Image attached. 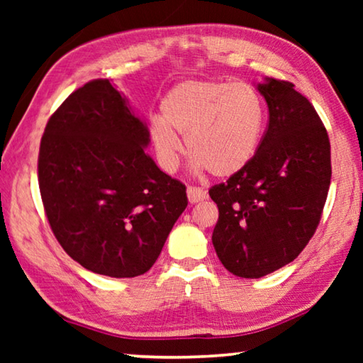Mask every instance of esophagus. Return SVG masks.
Returning <instances> with one entry per match:
<instances>
[{
    "mask_svg": "<svg viewBox=\"0 0 363 363\" xmlns=\"http://www.w3.org/2000/svg\"><path fill=\"white\" fill-rule=\"evenodd\" d=\"M206 190L205 189H201V187H192V186H189L187 187V199H189V201L190 203H199V201H201V200H205L206 199Z\"/></svg>",
    "mask_w": 363,
    "mask_h": 363,
    "instance_id": "34e87169",
    "label": "esophagus"
}]
</instances>
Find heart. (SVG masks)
Returning a JSON list of instances; mask_svg holds the SVG:
<instances>
[{
    "instance_id": "1",
    "label": "heart",
    "mask_w": 363,
    "mask_h": 363,
    "mask_svg": "<svg viewBox=\"0 0 363 363\" xmlns=\"http://www.w3.org/2000/svg\"><path fill=\"white\" fill-rule=\"evenodd\" d=\"M162 116L150 121L157 160L167 173L179 167L182 143L195 169L229 177L253 160L264 128L261 96L248 83L189 79L163 97Z\"/></svg>"
}]
</instances>
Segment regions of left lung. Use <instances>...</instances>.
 <instances>
[{
    "instance_id": "obj_1",
    "label": "left lung",
    "mask_w": 363,
    "mask_h": 363,
    "mask_svg": "<svg viewBox=\"0 0 363 363\" xmlns=\"http://www.w3.org/2000/svg\"><path fill=\"white\" fill-rule=\"evenodd\" d=\"M256 89L267 131L247 167L210 189L219 208L214 250L243 279L296 259L320 223L331 179L328 134L312 104L290 82L266 77Z\"/></svg>"
}]
</instances>
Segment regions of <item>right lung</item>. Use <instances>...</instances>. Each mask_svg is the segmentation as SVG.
Returning a JSON list of instances; mask_svg holds the SVG:
<instances>
[{
  "mask_svg": "<svg viewBox=\"0 0 363 363\" xmlns=\"http://www.w3.org/2000/svg\"><path fill=\"white\" fill-rule=\"evenodd\" d=\"M147 123L108 79L72 93L41 138L38 182L54 235L94 274H145L187 206L186 186L145 152Z\"/></svg>",
  "mask_w": 363,
  "mask_h": 363,
  "instance_id": "obj_1",
  "label": "right lung"
}]
</instances>
